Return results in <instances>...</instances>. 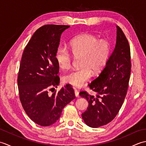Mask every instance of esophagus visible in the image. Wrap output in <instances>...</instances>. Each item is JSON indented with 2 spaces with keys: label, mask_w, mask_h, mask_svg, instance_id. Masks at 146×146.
<instances>
[{
  "label": "esophagus",
  "mask_w": 146,
  "mask_h": 146,
  "mask_svg": "<svg viewBox=\"0 0 146 146\" xmlns=\"http://www.w3.org/2000/svg\"><path fill=\"white\" fill-rule=\"evenodd\" d=\"M74 88V90H75V96L76 97H79V92L78 91V90H77L76 88L73 87Z\"/></svg>",
  "instance_id": "esophagus-1"
}]
</instances>
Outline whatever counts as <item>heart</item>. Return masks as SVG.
<instances>
[{"mask_svg":"<svg viewBox=\"0 0 146 146\" xmlns=\"http://www.w3.org/2000/svg\"><path fill=\"white\" fill-rule=\"evenodd\" d=\"M70 49L76 57H82L80 66L64 75L63 81L66 84L80 87L91 78L92 71L100 73L109 60L111 45L107 39H99L89 33H83L75 36L70 42ZM58 65L63 70L70 68L73 56L68 48L59 46L54 54Z\"/></svg>","mask_w":146,"mask_h":146,"instance_id":"1","label":"heart"}]
</instances>
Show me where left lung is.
<instances>
[{
  "label": "left lung",
  "mask_w": 146,
  "mask_h": 146,
  "mask_svg": "<svg viewBox=\"0 0 146 146\" xmlns=\"http://www.w3.org/2000/svg\"><path fill=\"white\" fill-rule=\"evenodd\" d=\"M115 48L107 66L88 86L97 96L85 91L80 92L89 105L82 116L86 124L93 128L113 120L122 107L127 92L131 71V49L128 40L120 27H117Z\"/></svg>",
  "instance_id": "left-lung-1"
}]
</instances>
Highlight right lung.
<instances>
[{
    "mask_svg": "<svg viewBox=\"0 0 146 146\" xmlns=\"http://www.w3.org/2000/svg\"><path fill=\"white\" fill-rule=\"evenodd\" d=\"M69 27L48 24L39 27L22 55L17 76L19 99L26 114L41 126L56 122L63 108L75 98L73 88L68 85L49 94L60 83L54 54L61 33Z\"/></svg>",
    "mask_w": 146,
    "mask_h": 146,
    "instance_id": "right-lung-1",
    "label": "right lung"
}]
</instances>
